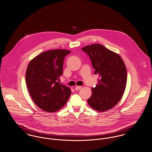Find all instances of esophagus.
<instances>
[{"label": "esophagus", "mask_w": 152, "mask_h": 152, "mask_svg": "<svg viewBox=\"0 0 152 152\" xmlns=\"http://www.w3.org/2000/svg\"><path fill=\"white\" fill-rule=\"evenodd\" d=\"M81 88V86H76L75 88V89L76 91H78V90H80Z\"/></svg>", "instance_id": "1"}]
</instances>
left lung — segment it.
<instances>
[{
	"label": "left lung",
	"instance_id": "obj_1",
	"mask_svg": "<svg viewBox=\"0 0 152 152\" xmlns=\"http://www.w3.org/2000/svg\"><path fill=\"white\" fill-rule=\"evenodd\" d=\"M91 58L98 83L92 88V95L88 99L94 110L103 112L114 107L124 93L127 73L121 56L104 46L95 43L83 48Z\"/></svg>",
	"mask_w": 152,
	"mask_h": 152
}]
</instances>
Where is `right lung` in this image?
<instances>
[{"mask_svg":"<svg viewBox=\"0 0 152 152\" xmlns=\"http://www.w3.org/2000/svg\"><path fill=\"white\" fill-rule=\"evenodd\" d=\"M71 51L65 49L48 50L39 54L29 63L26 81L32 99L41 109L48 113L61 109L69 100L71 91L61 85L63 66L66 56Z\"/></svg>","mask_w":152,"mask_h":152,"instance_id":"obj_1","label":"right lung"}]
</instances>
